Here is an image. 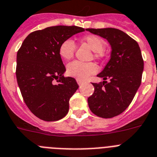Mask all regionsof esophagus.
I'll use <instances>...</instances> for the list:
<instances>
[{
  "instance_id": "obj_1",
  "label": "esophagus",
  "mask_w": 157,
  "mask_h": 157,
  "mask_svg": "<svg viewBox=\"0 0 157 157\" xmlns=\"http://www.w3.org/2000/svg\"><path fill=\"white\" fill-rule=\"evenodd\" d=\"M76 82H77V84H78L79 85H81L84 83V81H81V80H79V79H76Z\"/></svg>"
}]
</instances>
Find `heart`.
Returning a JSON list of instances; mask_svg holds the SVG:
<instances>
[{
  "label": "heart",
  "instance_id": "b5f03b06",
  "mask_svg": "<svg viewBox=\"0 0 157 157\" xmlns=\"http://www.w3.org/2000/svg\"><path fill=\"white\" fill-rule=\"evenodd\" d=\"M84 41L90 47L93 52H96L95 56L99 57L101 53L105 50V44L102 39L98 36L90 35L84 38ZM74 41L72 39L63 40L59 46V55L64 60H70L74 55ZM67 74L76 79L84 81L91 75L97 73L98 71L97 66L94 63H83L80 61H72L67 65Z\"/></svg>",
  "mask_w": 157,
  "mask_h": 157
}]
</instances>
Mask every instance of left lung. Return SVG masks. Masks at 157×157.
I'll return each instance as SVG.
<instances>
[{
    "instance_id": "left-lung-1",
    "label": "left lung",
    "mask_w": 157,
    "mask_h": 157,
    "mask_svg": "<svg viewBox=\"0 0 157 157\" xmlns=\"http://www.w3.org/2000/svg\"><path fill=\"white\" fill-rule=\"evenodd\" d=\"M86 30L106 39L111 45L110 60L97 75L104 81L93 83L94 93L88 98V104L97 117L112 118L129 106L140 85L144 70L141 51L137 42L117 29Z\"/></svg>"
}]
</instances>
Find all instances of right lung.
<instances>
[{"mask_svg": "<svg viewBox=\"0 0 157 157\" xmlns=\"http://www.w3.org/2000/svg\"><path fill=\"white\" fill-rule=\"evenodd\" d=\"M84 31L77 26L48 27L28 35L18 50V86L28 108L40 120L56 121L68 113L69 99L79 86L74 78L64 76L66 69L59 55V46L63 40Z\"/></svg>", "mask_w": 157, "mask_h": 157, "instance_id": "1", "label": "right lung"}]
</instances>
